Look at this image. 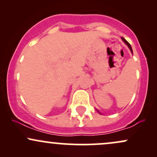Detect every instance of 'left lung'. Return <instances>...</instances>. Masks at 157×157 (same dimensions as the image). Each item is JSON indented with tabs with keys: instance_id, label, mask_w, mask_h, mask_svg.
Returning a JSON list of instances; mask_svg holds the SVG:
<instances>
[{
	"instance_id": "1",
	"label": "left lung",
	"mask_w": 157,
	"mask_h": 157,
	"mask_svg": "<svg viewBox=\"0 0 157 157\" xmlns=\"http://www.w3.org/2000/svg\"><path fill=\"white\" fill-rule=\"evenodd\" d=\"M122 40H123V41H124V43H125V44L126 45H127V46H128V47L129 48H130V50H131V53H132V54H133V51H132V48H131V45H130V44H129V43H128V41H127V40H125V38H124V37H122ZM98 112H99V111H98ZM99 113H100V112H99Z\"/></svg>"
}]
</instances>
